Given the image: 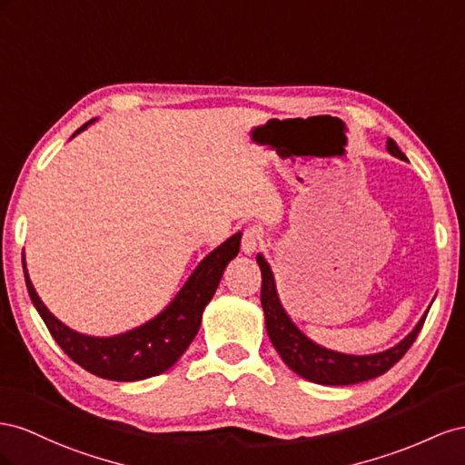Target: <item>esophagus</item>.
<instances>
[{"mask_svg": "<svg viewBox=\"0 0 465 465\" xmlns=\"http://www.w3.org/2000/svg\"><path fill=\"white\" fill-rule=\"evenodd\" d=\"M259 240H261L259 230L257 228H247L243 232V237H242V251H243V253L253 255L257 247H259Z\"/></svg>", "mask_w": 465, "mask_h": 465, "instance_id": "obj_1", "label": "esophagus"}]
</instances>
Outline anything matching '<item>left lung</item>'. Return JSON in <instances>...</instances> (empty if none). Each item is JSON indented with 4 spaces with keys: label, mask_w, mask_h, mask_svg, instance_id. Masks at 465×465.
Masks as SVG:
<instances>
[{
    "label": "left lung",
    "mask_w": 465,
    "mask_h": 465,
    "mask_svg": "<svg viewBox=\"0 0 465 465\" xmlns=\"http://www.w3.org/2000/svg\"><path fill=\"white\" fill-rule=\"evenodd\" d=\"M388 152L395 157L405 159V153L397 148V143L391 138H388ZM257 262L262 274L261 306L272 347L281 354L292 372L313 383H322V386H351V383H361L386 374L395 362L401 361V356L415 342L424 320H427L429 312H424L415 329L401 342H397L395 347L383 352L356 356L325 349L303 335L294 322L290 320V315L282 308L281 298H278L274 274L269 262L264 261L261 253L257 255Z\"/></svg>",
    "instance_id": "1"
}]
</instances>
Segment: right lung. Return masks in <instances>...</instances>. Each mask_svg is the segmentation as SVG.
I'll list each match as a JSON object with an SVG mask.
<instances>
[{
	"instance_id": "1",
	"label": "right lung",
	"mask_w": 465,
	"mask_h": 465,
	"mask_svg": "<svg viewBox=\"0 0 465 465\" xmlns=\"http://www.w3.org/2000/svg\"><path fill=\"white\" fill-rule=\"evenodd\" d=\"M93 123H95V118L77 128L75 134ZM240 243L242 232H237L198 262L189 281L184 282L179 294L162 313L155 315L148 323L113 337H91L64 325L38 298L29 272H26L25 261L23 272L26 290H29L38 315L43 317L50 335L60 344V349L75 364L104 380L138 381L165 372L189 349L198 329H201L203 312L214 296L225 267L240 253Z\"/></svg>"
}]
</instances>
